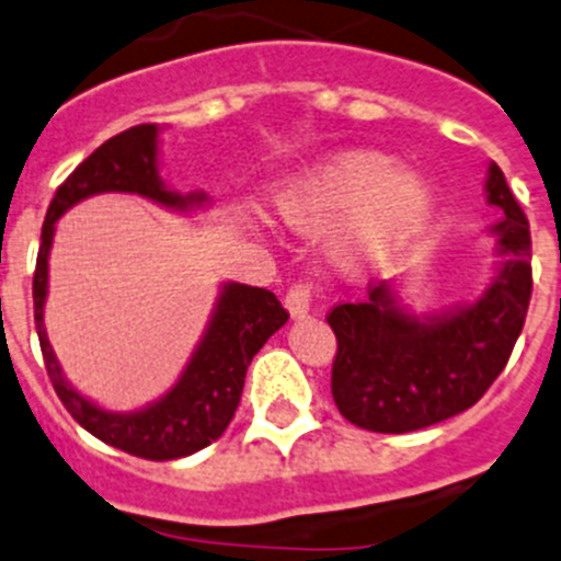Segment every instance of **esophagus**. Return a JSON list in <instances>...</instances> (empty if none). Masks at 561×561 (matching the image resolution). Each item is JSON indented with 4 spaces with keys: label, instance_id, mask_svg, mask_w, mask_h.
I'll use <instances>...</instances> for the list:
<instances>
[{
    "label": "esophagus",
    "instance_id": "1",
    "mask_svg": "<svg viewBox=\"0 0 561 561\" xmlns=\"http://www.w3.org/2000/svg\"><path fill=\"white\" fill-rule=\"evenodd\" d=\"M312 301H316V287H312V282H293L285 296V305L293 318H305L312 310Z\"/></svg>",
    "mask_w": 561,
    "mask_h": 561
}]
</instances>
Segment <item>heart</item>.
I'll use <instances>...</instances> for the list:
<instances>
[{"label": "heart", "mask_w": 561, "mask_h": 561, "mask_svg": "<svg viewBox=\"0 0 561 561\" xmlns=\"http://www.w3.org/2000/svg\"><path fill=\"white\" fill-rule=\"evenodd\" d=\"M274 207L298 229L354 218L340 251L348 256H385L426 227L434 193L423 176L401 174L392 157L354 149L318 162L316 169L279 187Z\"/></svg>", "instance_id": "obj_1"}]
</instances>
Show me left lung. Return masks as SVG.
<instances>
[{"label": "left lung", "mask_w": 561, "mask_h": 561, "mask_svg": "<svg viewBox=\"0 0 561 561\" xmlns=\"http://www.w3.org/2000/svg\"><path fill=\"white\" fill-rule=\"evenodd\" d=\"M486 202L501 209V271L479 301L421 321L396 305L385 282L327 316L337 337L332 399L354 426L404 434L448 421L470 410L510 363L531 301V234L495 162Z\"/></svg>", "instance_id": "1"}]
</instances>
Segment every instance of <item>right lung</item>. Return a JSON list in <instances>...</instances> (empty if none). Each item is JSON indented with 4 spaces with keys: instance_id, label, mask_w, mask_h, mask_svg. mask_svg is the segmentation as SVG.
<instances>
[{
    "instance_id": "obj_1",
    "label": "right lung",
    "mask_w": 561,
    "mask_h": 561,
    "mask_svg": "<svg viewBox=\"0 0 561 561\" xmlns=\"http://www.w3.org/2000/svg\"><path fill=\"white\" fill-rule=\"evenodd\" d=\"M104 191L140 193V196L160 202L174 209H191L204 202V193L169 191L157 176V124H138L115 138L104 140L91 157L77 165L55 191L46 221L41 229L38 263L33 276L35 327H38L41 354H44L46 374L57 399L62 401L71 417L85 432L102 443L140 459H180L196 454L216 443L227 432L229 421L240 404L245 370L251 359L265 345V340L285 327L290 312L279 305V298L265 287H251L229 282L218 298L216 316L209 321L202 345L193 354L174 390L146 410L133 415L104 412L82 399L75 387L60 374L51 345L44 329L46 276H49V245L55 234V221L71 204Z\"/></svg>"
}]
</instances>
